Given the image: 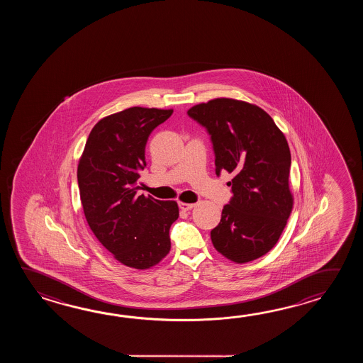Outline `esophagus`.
Listing matches in <instances>:
<instances>
[{
  "instance_id": "34e87169",
  "label": "esophagus",
  "mask_w": 363,
  "mask_h": 363,
  "mask_svg": "<svg viewBox=\"0 0 363 363\" xmlns=\"http://www.w3.org/2000/svg\"><path fill=\"white\" fill-rule=\"evenodd\" d=\"M179 208L183 211H188V210H192L194 208V203H186V202H179Z\"/></svg>"
}]
</instances>
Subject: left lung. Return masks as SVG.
<instances>
[{"label":"left lung","mask_w":363,"mask_h":363,"mask_svg":"<svg viewBox=\"0 0 363 363\" xmlns=\"http://www.w3.org/2000/svg\"><path fill=\"white\" fill-rule=\"evenodd\" d=\"M188 116L211 136L216 175H233V196L210 232L213 245L232 262L255 261L275 247L294 208L286 136L263 108L245 101L214 99Z\"/></svg>","instance_id":"obj_1"}]
</instances>
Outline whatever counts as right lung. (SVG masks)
I'll return each instance as SVG.
<instances>
[{
	"label": "right lung",
	"mask_w": 363,
	"mask_h": 363,
	"mask_svg": "<svg viewBox=\"0 0 363 363\" xmlns=\"http://www.w3.org/2000/svg\"><path fill=\"white\" fill-rule=\"evenodd\" d=\"M172 108H125L102 118L92 128L77 164V184L85 219L116 261L147 270L171 249V224L179 218L175 201L138 196L139 171L147 138Z\"/></svg>",
	"instance_id": "add662e5"
}]
</instances>
